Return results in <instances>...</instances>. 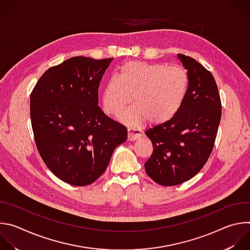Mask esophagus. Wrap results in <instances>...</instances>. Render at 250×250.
Instances as JSON below:
<instances>
[{
    "label": "esophagus",
    "instance_id": "esophagus-1",
    "mask_svg": "<svg viewBox=\"0 0 250 250\" xmlns=\"http://www.w3.org/2000/svg\"><path fill=\"white\" fill-rule=\"evenodd\" d=\"M141 129L135 126H128L127 127V139L129 141H134L141 136Z\"/></svg>",
    "mask_w": 250,
    "mask_h": 250
}]
</instances>
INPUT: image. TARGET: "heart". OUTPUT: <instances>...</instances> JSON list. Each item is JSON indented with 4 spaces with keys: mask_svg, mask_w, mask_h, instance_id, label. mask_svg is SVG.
I'll return each instance as SVG.
<instances>
[{
    "mask_svg": "<svg viewBox=\"0 0 250 250\" xmlns=\"http://www.w3.org/2000/svg\"><path fill=\"white\" fill-rule=\"evenodd\" d=\"M189 86V75L180 66L128 61L106 81L101 100L106 114L117 115L132 96L134 105L120 115L123 122L163 123L180 110Z\"/></svg>",
    "mask_w": 250,
    "mask_h": 250,
    "instance_id": "b5f03b06",
    "label": "heart"
}]
</instances>
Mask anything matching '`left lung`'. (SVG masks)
I'll use <instances>...</instances> for the list:
<instances>
[{
    "label": "left lung",
    "instance_id": "obj_1",
    "mask_svg": "<svg viewBox=\"0 0 250 250\" xmlns=\"http://www.w3.org/2000/svg\"><path fill=\"white\" fill-rule=\"evenodd\" d=\"M190 79L186 99L169 121L146 131L153 152L146 162V174L162 186H175L197 175L215 145L222 103L215 78L192 57L178 54Z\"/></svg>",
    "mask_w": 250,
    "mask_h": 250
}]
</instances>
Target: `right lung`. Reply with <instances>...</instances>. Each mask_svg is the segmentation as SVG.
Here are the masks:
<instances>
[{
  "mask_svg": "<svg viewBox=\"0 0 250 250\" xmlns=\"http://www.w3.org/2000/svg\"><path fill=\"white\" fill-rule=\"evenodd\" d=\"M113 58L76 56L50 67L30 94L35 145L48 169L63 182L87 186L105 171L126 127L98 105V89Z\"/></svg>",
  "mask_w": 250,
  "mask_h": 250,
  "instance_id": "1",
  "label": "right lung"
}]
</instances>
